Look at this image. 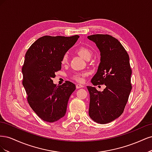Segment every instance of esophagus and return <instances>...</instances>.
<instances>
[{"label":"esophagus","mask_w":152,"mask_h":152,"mask_svg":"<svg viewBox=\"0 0 152 152\" xmlns=\"http://www.w3.org/2000/svg\"><path fill=\"white\" fill-rule=\"evenodd\" d=\"M84 86L82 85V84H78L76 85V88L77 89H80V88H82V87H83Z\"/></svg>","instance_id":"obj_1"}]
</instances>
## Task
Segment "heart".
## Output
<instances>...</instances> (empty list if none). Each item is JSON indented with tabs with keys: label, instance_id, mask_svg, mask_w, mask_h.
Returning <instances> with one entry per match:
<instances>
[{
	"label": "heart",
	"instance_id": "heart-1",
	"mask_svg": "<svg viewBox=\"0 0 152 152\" xmlns=\"http://www.w3.org/2000/svg\"><path fill=\"white\" fill-rule=\"evenodd\" d=\"M76 53L84 59H87L91 58L92 55L91 50L85 46H79L76 49ZM68 62V56L65 54L61 59V64L65 65ZM87 75V73H77L73 75L72 78L76 81L79 82H82L84 81V77Z\"/></svg>",
	"mask_w": 152,
	"mask_h": 152
}]
</instances>
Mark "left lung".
I'll return each mask as SVG.
<instances>
[{
	"label": "left lung",
	"mask_w": 152,
	"mask_h": 152,
	"mask_svg": "<svg viewBox=\"0 0 152 152\" xmlns=\"http://www.w3.org/2000/svg\"><path fill=\"white\" fill-rule=\"evenodd\" d=\"M87 38L96 44L101 55L91 82L106 86L102 92L87 86L90 94L89 115L96 122L107 124L121 115L128 101L132 89L129 57L121 43L111 35L95 34Z\"/></svg>",
	"instance_id": "left-lung-1"
}]
</instances>
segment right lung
Here are the masks:
<instances>
[{
    "label": "right lung",
    "mask_w": 152,
    "mask_h": 152,
    "mask_svg": "<svg viewBox=\"0 0 152 152\" xmlns=\"http://www.w3.org/2000/svg\"><path fill=\"white\" fill-rule=\"evenodd\" d=\"M79 35L43 36L27 50L22 73L23 86L31 109L44 121L54 122L63 117L75 85L66 81L53 84L55 72L61 69V59L75 44Z\"/></svg>",
    "instance_id": "right-lung-1"
}]
</instances>
